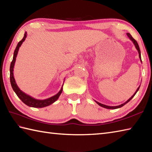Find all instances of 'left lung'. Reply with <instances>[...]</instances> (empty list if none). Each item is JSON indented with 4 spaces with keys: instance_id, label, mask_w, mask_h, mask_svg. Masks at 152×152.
Here are the masks:
<instances>
[{
    "instance_id": "1",
    "label": "left lung",
    "mask_w": 152,
    "mask_h": 152,
    "mask_svg": "<svg viewBox=\"0 0 152 152\" xmlns=\"http://www.w3.org/2000/svg\"><path fill=\"white\" fill-rule=\"evenodd\" d=\"M127 35L128 36V37L129 38V39L133 42V44H134V45L135 46V48H136V49L137 50V51H138V54H139V58H140V61L142 62V59H141V53H140V48H139V46H138V43H137V42L135 40L134 38L132 37V36L130 34V33H127ZM139 88H140V86L138 87V88H137V91H135V93H134L133 94V95L131 96V98H129V99L127 101H126L125 102H124V103H123V104H120V105H119V106H107V105H105V104H101V103H100V102H97V101H95L96 103H97V104L99 105V106H102V107H103V108H107V109H116V108H121V107H122V106H124L125 104H127V102H129L131 100L133 99V97H134V96L136 95V93H137V91H138V89H139Z\"/></svg>"
}]
</instances>
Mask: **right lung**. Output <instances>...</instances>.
<instances>
[{
  "instance_id": "right-lung-1",
  "label": "right lung",
  "mask_w": 152,
  "mask_h": 152,
  "mask_svg": "<svg viewBox=\"0 0 152 152\" xmlns=\"http://www.w3.org/2000/svg\"><path fill=\"white\" fill-rule=\"evenodd\" d=\"M27 37V33L25 32V33L24 34V37L23 38V39L19 41L17 46L15 48V50L14 51V56H13V59L12 63L10 64V83H11V86L12 88L14 90V92L15 93V94L17 95L18 97L21 100V101L25 103V104L30 106V107H33V108H43V107H46V106H49L51 104H53L54 102H56L58 98L59 97L60 95L61 94V93L63 91V86L62 88H61L60 91L58 92L56 95L51 96V97L44 99V100H38L34 99V97H32L31 96L28 95L26 93H24L23 91H22L19 88V87L18 86L17 83L15 82V80L14 76V64L16 60V57H17V55L18 53V51L19 49V47L21 46V44L23 42L25 41V38Z\"/></svg>"
}]
</instances>
